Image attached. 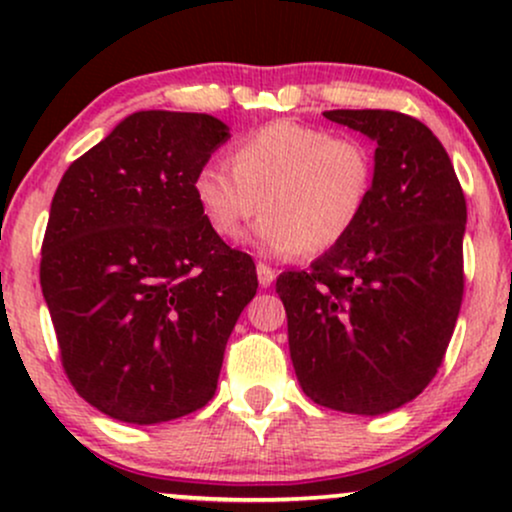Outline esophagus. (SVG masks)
I'll return each mask as SVG.
<instances>
[{
  "label": "esophagus",
  "instance_id": "obj_1",
  "mask_svg": "<svg viewBox=\"0 0 512 512\" xmlns=\"http://www.w3.org/2000/svg\"><path fill=\"white\" fill-rule=\"evenodd\" d=\"M257 279H260V286H262V289H267V286H272V284H274L276 272H274L272 267H269V264L257 262Z\"/></svg>",
  "mask_w": 512,
  "mask_h": 512
}]
</instances>
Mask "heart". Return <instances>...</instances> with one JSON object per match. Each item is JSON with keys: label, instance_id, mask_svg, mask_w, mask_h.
<instances>
[{"label": "heart", "instance_id": "1", "mask_svg": "<svg viewBox=\"0 0 512 512\" xmlns=\"http://www.w3.org/2000/svg\"><path fill=\"white\" fill-rule=\"evenodd\" d=\"M373 182L375 154L361 137L274 120L233 142L231 166H199L192 192L219 238L238 240L262 211L257 238L264 248L317 255L356 226Z\"/></svg>", "mask_w": 512, "mask_h": 512}]
</instances>
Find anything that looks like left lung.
Here are the masks:
<instances>
[{
	"mask_svg": "<svg viewBox=\"0 0 512 512\" xmlns=\"http://www.w3.org/2000/svg\"><path fill=\"white\" fill-rule=\"evenodd\" d=\"M378 142L363 216L308 272H284L298 383L315 404L375 416L407 404L443 366L464 293L467 202L448 151L416 117L327 110Z\"/></svg>",
	"mask_w": 512,
	"mask_h": 512,
	"instance_id": "obj_1",
	"label": "left lung"
}]
</instances>
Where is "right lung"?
Instances as JSON below:
<instances>
[{
    "label": "right lung",
    "instance_id": "obj_1",
    "mask_svg": "<svg viewBox=\"0 0 512 512\" xmlns=\"http://www.w3.org/2000/svg\"><path fill=\"white\" fill-rule=\"evenodd\" d=\"M228 139L202 113L142 110L79 156L52 197L40 286L79 397L161 424L214 397L257 293L255 262L204 221L192 180Z\"/></svg>",
    "mask_w": 512,
    "mask_h": 512
}]
</instances>
